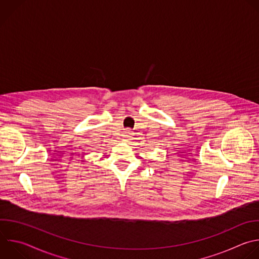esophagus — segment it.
<instances>
[{"label": "esophagus", "instance_id": "esophagus-1", "mask_svg": "<svg viewBox=\"0 0 259 259\" xmlns=\"http://www.w3.org/2000/svg\"><path fill=\"white\" fill-rule=\"evenodd\" d=\"M131 136H132V133H131L130 130H126V131L124 132V137H125L126 139H130Z\"/></svg>", "mask_w": 259, "mask_h": 259}]
</instances>
